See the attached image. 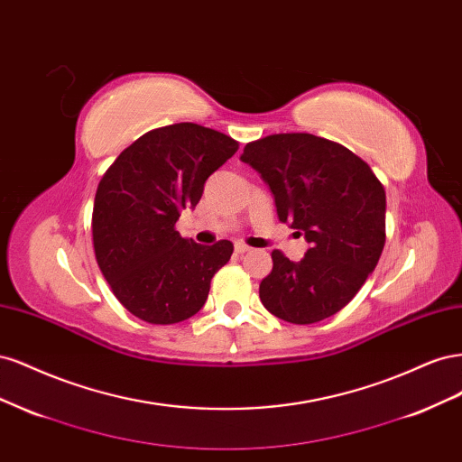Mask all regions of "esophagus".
<instances>
[{
    "label": "esophagus",
    "instance_id": "obj_1",
    "mask_svg": "<svg viewBox=\"0 0 462 462\" xmlns=\"http://www.w3.org/2000/svg\"><path fill=\"white\" fill-rule=\"evenodd\" d=\"M248 250H250V246H246L245 243H236V245H235V253H236V254H246Z\"/></svg>",
    "mask_w": 462,
    "mask_h": 462
}]
</instances>
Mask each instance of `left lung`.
Segmentation results:
<instances>
[{"instance_id": "left-lung-1", "label": "left lung", "mask_w": 462, "mask_h": 462, "mask_svg": "<svg viewBox=\"0 0 462 462\" xmlns=\"http://www.w3.org/2000/svg\"><path fill=\"white\" fill-rule=\"evenodd\" d=\"M241 160L273 192L279 221L304 235L300 262L273 250L260 300L291 324H314L353 300L385 245V190L370 165L339 143L309 133L248 143Z\"/></svg>"}]
</instances>
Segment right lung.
<instances>
[{
  "label": "right lung",
  "instance_id": "obj_1",
  "mask_svg": "<svg viewBox=\"0 0 462 462\" xmlns=\"http://www.w3.org/2000/svg\"><path fill=\"white\" fill-rule=\"evenodd\" d=\"M236 150L239 143L219 131L175 123L136 138L107 167L94 199V254L133 316L170 326L204 306L233 243L197 245L175 223L199 204L206 179Z\"/></svg>",
  "mask_w": 462,
  "mask_h": 462
}]
</instances>
